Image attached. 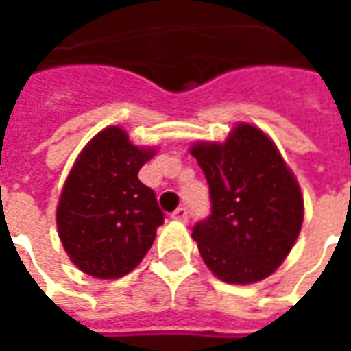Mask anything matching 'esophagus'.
<instances>
[{"label": "esophagus", "mask_w": 351, "mask_h": 351, "mask_svg": "<svg viewBox=\"0 0 351 351\" xmlns=\"http://www.w3.org/2000/svg\"><path fill=\"white\" fill-rule=\"evenodd\" d=\"M171 218L176 221H188V208L186 206H178L175 213L171 214Z\"/></svg>", "instance_id": "esophagus-1"}]
</instances>
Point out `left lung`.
Instances as JSON below:
<instances>
[{
  "label": "left lung",
  "mask_w": 351,
  "mask_h": 351,
  "mask_svg": "<svg viewBox=\"0 0 351 351\" xmlns=\"http://www.w3.org/2000/svg\"><path fill=\"white\" fill-rule=\"evenodd\" d=\"M205 173L210 216L191 237L206 267L228 284H254L278 269L302 226L293 173L263 131L239 123L228 141L190 148Z\"/></svg>",
  "instance_id": "8db88e82"
}]
</instances>
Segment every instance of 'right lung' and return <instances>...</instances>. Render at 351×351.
Instances as JSON below:
<instances>
[{
	"label": "right lung",
	"instance_id": "obj_1",
	"mask_svg": "<svg viewBox=\"0 0 351 351\" xmlns=\"http://www.w3.org/2000/svg\"><path fill=\"white\" fill-rule=\"evenodd\" d=\"M152 156L154 150L131 145L125 131L110 125L77 158L58 203L56 223L65 252L82 272L120 278L150 250L165 214L137 175Z\"/></svg>",
	"mask_w": 351,
	"mask_h": 351
}]
</instances>
